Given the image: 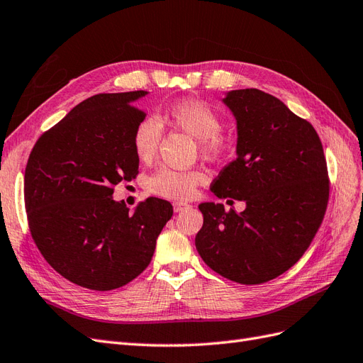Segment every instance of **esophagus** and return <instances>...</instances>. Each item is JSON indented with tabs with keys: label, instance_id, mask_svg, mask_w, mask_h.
<instances>
[{
	"label": "esophagus",
	"instance_id": "34e87169",
	"mask_svg": "<svg viewBox=\"0 0 363 363\" xmlns=\"http://www.w3.org/2000/svg\"><path fill=\"white\" fill-rule=\"evenodd\" d=\"M189 206H190L189 203H184V202H174V203H173L174 213H181V211H184V209L189 208Z\"/></svg>",
	"mask_w": 363,
	"mask_h": 363
}]
</instances>
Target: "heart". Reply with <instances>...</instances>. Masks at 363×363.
<instances>
[{
  "label": "heart",
  "instance_id": "b5f03b06",
  "mask_svg": "<svg viewBox=\"0 0 363 363\" xmlns=\"http://www.w3.org/2000/svg\"><path fill=\"white\" fill-rule=\"evenodd\" d=\"M161 121L185 131L199 140L201 152L208 158H218L225 152V140L220 137L221 121L218 114L203 101L182 99L172 104L161 114ZM162 137L161 123L155 118H145L135 126L133 145L137 157L149 161L155 157ZM202 181L199 172L161 169L149 181V189L158 196L185 201L194 193V186Z\"/></svg>",
  "mask_w": 363,
  "mask_h": 363
}]
</instances>
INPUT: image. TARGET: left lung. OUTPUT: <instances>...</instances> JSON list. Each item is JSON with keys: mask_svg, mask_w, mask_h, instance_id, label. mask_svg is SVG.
Segmentation results:
<instances>
[{"mask_svg": "<svg viewBox=\"0 0 363 363\" xmlns=\"http://www.w3.org/2000/svg\"><path fill=\"white\" fill-rule=\"evenodd\" d=\"M237 122V158L211 191L245 203L242 213L203 202L196 249L232 282L258 285L294 265L317 233L329 201L323 145L313 126L258 89L221 99ZM232 203V201H228Z\"/></svg>", "mask_w": 363, "mask_h": 363, "instance_id": "8db88e82", "label": "left lung"}]
</instances>
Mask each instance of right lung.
I'll list each match as a JSON object with an SVG mask.
<instances>
[{
	"instance_id": "right-lung-1",
	"label": "right lung",
	"mask_w": 363,
	"mask_h": 363,
	"mask_svg": "<svg viewBox=\"0 0 363 363\" xmlns=\"http://www.w3.org/2000/svg\"><path fill=\"white\" fill-rule=\"evenodd\" d=\"M149 91L101 93L69 111L34 145L24 179L34 242L54 270L83 288L110 291L149 265L173 216L170 202L147 197L134 211L113 199L133 181L138 157L133 134Z\"/></svg>"
}]
</instances>
